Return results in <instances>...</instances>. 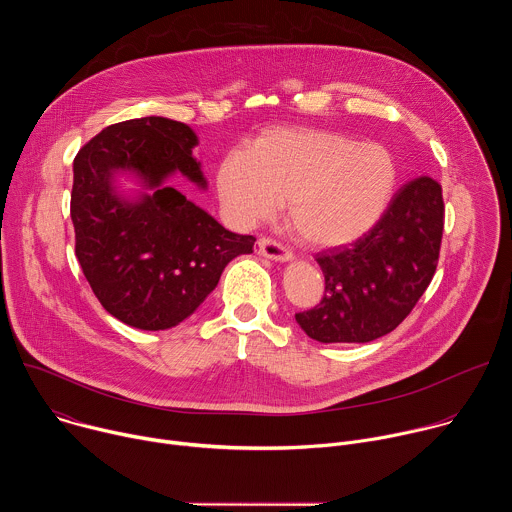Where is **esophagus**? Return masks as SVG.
<instances>
[{"label": "esophagus", "mask_w": 512, "mask_h": 512, "mask_svg": "<svg viewBox=\"0 0 512 512\" xmlns=\"http://www.w3.org/2000/svg\"><path fill=\"white\" fill-rule=\"evenodd\" d=\"M255 251L267 259H273V261H289L291 257V251H287L281 243L269 239V237H261L255 245Z\"/></svg>", "instance_id": "obj_1"}]
</instances>
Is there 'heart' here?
<instances>
[{"label": "heart", "mask_w": 512, "mask_h": 512, "mask_svg": "<svg viewBox=\"0 0 512 512\" xmlns=\"http://www.w3.org/2000/svg\"><path fill=\"white\" fill-rule=\"evenodd\" d=\"M395 186L397 164L385 145L316 127L265 131L216 166V192L235 225L265 221L285 198L289 227L312 247L369 233Z\"/></svg>", "instance_id": "heart-1"}]
</instances>
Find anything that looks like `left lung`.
<instances>
[{
  "mask_svg": "<svg viewBox=\"0 0 512 512\" xmlns=\"http://www.w3.org/2000/svg\"><path fill=\"white\" fill-rule=\"evenodd\" d=\"M442 186L419 176L397 190L381 221L350 245L316 255L320 304L296 314L318 342H371L395 330L433 279L444 235Z\"/></svg>",
  "mask_w": 512,
  "mask_h": 512,
  "instance_id": "1",
  "label": "left lung"
}]
</instances>
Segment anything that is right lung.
I'll use <instances>...</instances> for the list:
<instances>
[{
  "label": "right lung",
  "mask_w": 512,
  "mask_h": 512,
  "mask_svg": "<svg viewBox=\"0 0 512 512\" xmlns=\"http://www.w3.org/2000/svg\"><path fill=\"white\" fill-rule=\"evenodd\" d=\"M196 143V133L180 121L141 117L103 129L75 158V253L101 306L127 326L180 324L206 300L229 261L253 253V235L227 231L166 184L178 172L206 188L192 156ZM117 171H133L155 194L119 197L112 184Z\"/></svg>",
  "instance_id": "right-lung-1"
}]
</instances>
